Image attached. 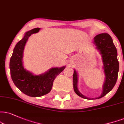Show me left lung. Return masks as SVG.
<instances>
[{
	"instance_id": "1",
	"label": "left lung",
	"mask_w": 124,
	"mask_h": 124,
	"mask_svg": "<svg viewBox=\"0 0 124 124\" xmlns=\"http://www.w3.org/2000/svg\"><path fill=\"white\" fill-rule=\"evenodd\" d=\"M96 49L101 54L103 69L105 79L102 87V92L100 96L95 98H90L83 95L78 87V75L74 70L73 75L74 90L78 95L87 99H96L104 97L110 92L115 85L118 78L119 62L117 59V51L111 36L108 33H102L96 36L94 39Z\"/></svg>"
}]
</instances>
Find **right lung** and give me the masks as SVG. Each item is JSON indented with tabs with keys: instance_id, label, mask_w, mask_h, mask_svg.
<instances>
[{
	"instance_id": "add662e5",
	"label": "right lung",
	"mask_w": 124,
	"mask_h": 124,
	"mask_svg": "<svg viewBox=\"0 0 124 124\" xmlns=\"http://www.w3.org/2000/svg\"><path fill=\"white\" fill-rule=\"evenodd\" d=\"M39 30L40 28H35L26 32L23 39L15 45L10 62V74L14 85L23 93L32 97L48 94L56 77L65 68V66L52 68L39 75H35L24 68L23 57L26 44L29 37Z\"/></svg>"
}]
</instances>
